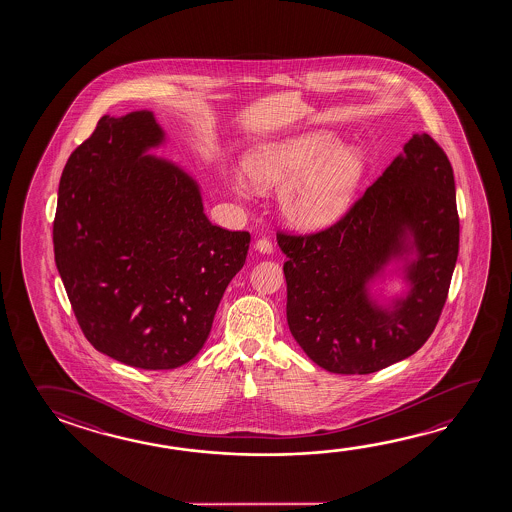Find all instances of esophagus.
Here are the masks:
<instances>
[{
  "mask_svg": "<svg viewBox=\"0 0 512 512\" xmlns=\"http://www.w3.org/2000/svg\"><path fill=\"white\" fill-rule=\"evenodd\" d=\"M255 250H259L260 253H271L273 252V243L266 237H260L255 243Z\"/></svg>",
  "mask_w": 512,
  "mask_h": 512,
  "instance_id": "34e87169",
  "label": "esophagus"
}]
</instances>
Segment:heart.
I'll use <instances>...</instances> for the list:
<instances>
[{
  "mask_svg": "<svg viewBox=\"0 0 512 512\" xmlns=\"http://www.w3.org/2000/svg\"><path fill=\"white\" fill-rule=\"evenodd\" d=\"M366 164L359 146H341L334 132L312 130L253 151L246 171L262 191L284 185L280 207L285 216L296 227L316 230L328 227L348 209Z\"/></svg>",
  "mask_w": 512,
  "mask_h": 512,
  "instance_id": "b5f03b06",
  "label": "heart"
}]
</instances>
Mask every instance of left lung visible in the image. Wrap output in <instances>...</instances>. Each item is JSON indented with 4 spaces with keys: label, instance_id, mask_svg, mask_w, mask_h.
<instances>
[{
    "label": "left lung",
    "instance_id": "obj_1",
    "mask_svg": "<svg viewBox=\"0 0 512 512\" xmlns=\"http://www.w3.org/2000/svg\"><path fill=\"white\" fill-rule=\"evenodd\" d=\"M277 241L287 257V325L310 361L339 375L403 361L432 336L459 255L452 164L430 135L414 134L343 218L314 234L278 230ZM407 254L412 291L382 310L365 285Z\"/></svg>",
    "mask_w": 512,
    "mask_h": 512
}]
</instances>
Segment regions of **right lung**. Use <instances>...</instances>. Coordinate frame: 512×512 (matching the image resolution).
Masks as SVG:
<instances>
[{"label":"right lung","instance_id":"obj_1","mask_svg":"<svg viewBox=\"0 0 512 512\" xmlns=\"http://www.w3.org/2000/svg\"><path fill=\"white\" fill-rule=\"evenodd\" d=\"M153 114L103 116L66 162L53 221L60 278L98 352L126 366L173 369L207 341L250 232L203 214L200 189L168 160Z\"/></svg>","mask_w":512,"mask_h":512}]
</instances>
